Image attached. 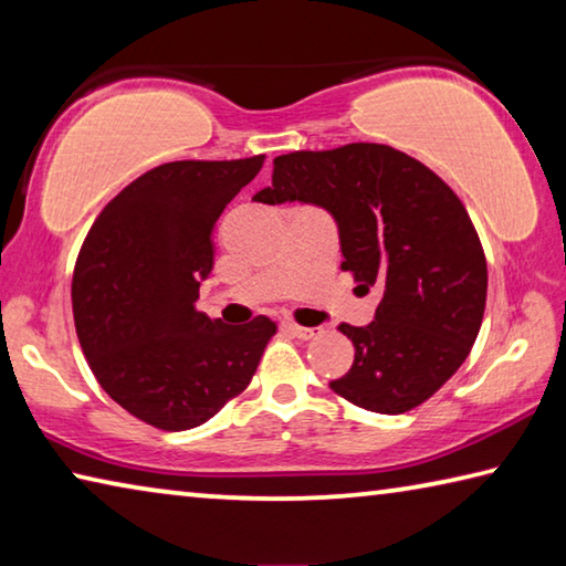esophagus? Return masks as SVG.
<instances>
[{"label": "esophagus", "mask_w": 566, "mask_h": 566, "mask_svg": "<svg viewBox=\"0 0 566 566\" xmlns=\"http://www.w3.org/2000/svg\"><path fill=\"white\" fill-rule=\"evenodd\" d=\"M286 329H290L296 339H314L319 334V329H312V327H300V324H286Z\"/></svg>", "instance_id": "34e87169"}]
</instances>
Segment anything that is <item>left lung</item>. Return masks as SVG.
<instances>
[{
  "mask_svg": "<svg viewBox=\"0 0 566 566\" xmlns=\"http://www.w3.org/2000/svg\"><path fill=\"white\" fill-rule=\"evenodd\" d=\"M254 202L327 209L342 270L357 290H381L375 322L339 324L354 364L332 391L377 415H405L462 367L482 327L486 260L464 205L432 169L369 142L290 151Z\"/></svg>",
  "mask_w": 566,
  "mask_h": 566,
  "instance_id": "left-lung-1",
  "label": "left lung"
}]
</instances>
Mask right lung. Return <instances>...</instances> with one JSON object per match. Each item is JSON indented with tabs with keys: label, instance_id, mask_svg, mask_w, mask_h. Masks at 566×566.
Here are the masks:
<instances>
[{
	"label": "right lung",
	"instance_id": "add662e5",
	"mask_svg": "<svg viewBox=\"0 0 566 566\" xmlns=\"http://www.w3.org/2000/svg\"><path fill=\"white\" fill-rule=\"evenodd\" d=\"M264 155L167 161L94 219L72 280L74 327L102 389L165 432L205 424L252 381L270 317L227 327L197 312L214 264L212 229Z\"/></svg>",
	"mask_w": 566,
	"mask_h": 566
}]
</instances>
